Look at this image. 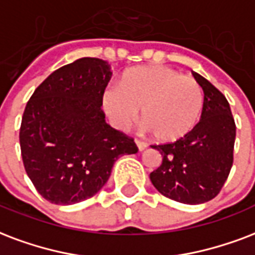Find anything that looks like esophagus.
Returning <instances> with one entry per match:
<instances>
[{"instance_id":"esophagus-1","label":"esophagus","mask_w":255,"mask_h":255,"mask_svg":"<svg viewBox=\"0 0 255 255\" xmlns=\"http://www.w3.org/2000/svg\"><path fill=\"white\" fill-rule=\"evenodd\" d=\"M135 143H136V145H137V148L140 149V151H143V149H145L147 147H148V144H147L145 141L139 140V139H135Z\"/></svg>"}]
</instances>
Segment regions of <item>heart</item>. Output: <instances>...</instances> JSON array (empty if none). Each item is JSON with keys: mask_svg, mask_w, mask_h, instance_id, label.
I'll list each match as a JSON object with an SVG mask.
<instances>
[{"mask_svg": "<svg viewBox=\"0 0 255 255\" xmlns=\"http://www.w3.org/2000/svg\"><path fill=\"white\" fill-rule=\"evenodd\" d=\"M103 110L116 128L124 129L139 118L160 141L183 139L201 119L205 97L198 81L163 65L136 67L110 85Z\"/></svg>", "mask_w": 255, "mask_h": 255, "instance_id": "1", "label": "heart"}]
</instances>
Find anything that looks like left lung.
I'll return each mask as SVG.
<instances>
[{
  "mask_svg": "<svg viewBox=\"0 0 255 255\" xmlns=\"http://www.w3.org/2000/svg\"><path fill=\"white\" fill-rule=\"evenodd\" d=\"M192 75L205 93L201 120L183 139L152 145L163 159L149 179L164 197L199 205L217 197L230 174L237 128L223 93L197 72Z\"/></svg>",
  "mask_w": 255,
  "mask_h": 255,
  "instance_id": "1",
  "label": "left lung"
}]
</instances>
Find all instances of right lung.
I'll return each instance as SVG.
<instances>
[{"instance_id": "obj_1", "label": "right lung", "mask_w": 255, "mask_h": 255, "mask_svg": "<svg viewBox=\"0 0 255 255\" xmlns=\"http://www.w3.org/2000/svg\"><path fill=\"white\" fill-rule=\"evenodd\" d=\"M111 76L102 58H79L50 73L25 107L22 162L38 194L50 203L75 205L93 197L114 163L137 152L132 137L106 123L102 97Z\"/></svg>"}]
</instances>
